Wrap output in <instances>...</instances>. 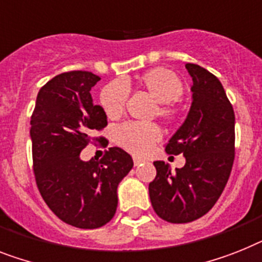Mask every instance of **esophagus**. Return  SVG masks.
<instances>
[{
  "label": "esophagus",
  "instance_id": "34e87169",
  "mask_svg": "<svg viewBox=\"0 0 262 262\" xmlns=\"http://www.w3.org/2000/svg\"><path fill=\"white\" fill-rule=\"evenodd\" d=\"M142 162L143 161H142V159H139V158H134V165L135 166H139Z\"/></svg>",
  "mask_w": 262,
  "mask_h": 262
}]
</instances>
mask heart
Masks as SVG:
<instances>
[{
    "label": "heart",
    "mask_w": 262,
    "mask_h": 262,
    "mask_svg": "<svg viewBox=\"0 0 262 262\" xmlns=\"http://www.w3.org/2000/svg\"><path fill=\"white\" fill-rule=\"evenodd\" d=\"M138 83L150 97L157 101L154 115H158L167 124H174L178 119V110L172 101L179 100L185 92L182 80L171 69L154 68L147 71L138 79ZM128 97L127 85L122 80L107 84L100 94V105L110 119L123 115ZM161 128L154 123H124L116 129V143L134 155L147 154L152 144L161 140Z\"/></svg>",
    "instance_id": "heart-1"
}]
</instances>
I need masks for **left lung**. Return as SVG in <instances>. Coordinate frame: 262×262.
I'll return each instance as SVG.
<instances>
[{"instance_id":"left-lung-1","label":"left lung","mask_w":262,"mask_h":262,"mask_svg":"<svg viewBox=\"0 0 262 262\" xmlns=\"http://www.w3.org/2000/svg\"><path fill=\"white\" fill-rule=\"evenodd\" d=\"M186 69L193 79V103L166 144L167 154H183L186 163L171 172L167 163L154 162L157 177L148 185L155 213L171 224L195 221L210 210L234 162V111L221 81L196 64Z\"/></svg>"}]
</instances>
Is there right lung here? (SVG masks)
Listing matches in <instances>:
<instances>
[{"mask_svg": "<svg viewBox=\"0 0 262 262\" xmlns=\"http://www.w3.org/2000/svg\"><path fill=\"white\" fill-rule=\"evenodd\" d=\"M100 80L87 71H71L51 79L37 95L30 118L32 157L41 196L66 224L80 229L104 226L115 215L118 185L133 168V158L112 147L100 161L83 162L80 152L94 131L107 126L91 88Z\"/></svg>", "mask_w": 262, "mask_h": 262, "instance_id": "add662e5", "label": "right lung"}]
</instances>
